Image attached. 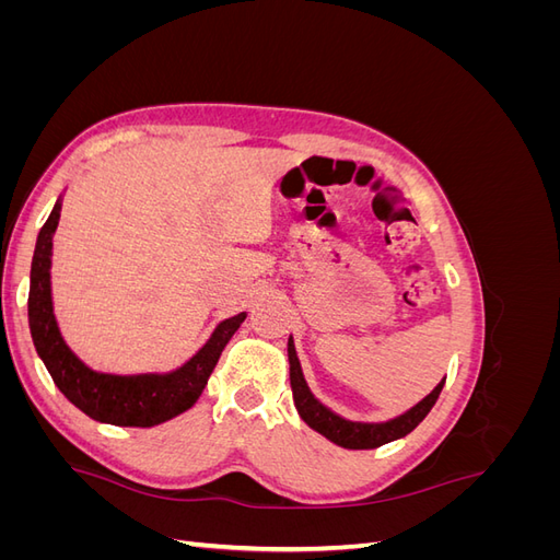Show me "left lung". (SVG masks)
<instances>
[{"label": "left lung", "instance_id": "obj_1", "mask_svg": "<svg viewBox=\"0 0 560 560\" xmlns=\"http://www.w3.org/2000/svg\"><path fill=\"white\" fill-rule=\"evenodd\" d=\"M287 358H290V383H292V393H294V406H296L301 420L306 422L308 428H313L315 432H319L322 436H327L329 442H334L336 446L354 448V451L378 448V446L395 442V439H401L411 430H416L420 425V420L432 411V406L439 399V393H442V387L446 383V378H442L428 397H422L416 406H411L409 411H404L389 420H383V422L348 420L343 416H338L336 411H331L329 406L322 404L311 393L306 378H303V369L296 358V348H294L292 336H290V341H287Z\"/></svg>", "mask_w": 560, "mask_h": 560}]
</instances>
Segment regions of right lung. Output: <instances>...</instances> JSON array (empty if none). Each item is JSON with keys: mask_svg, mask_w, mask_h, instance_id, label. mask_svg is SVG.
Segmentation results:
<instances>
[{"mask_svg": "<svg viewBox=\"0 0 560 560\" xmlns=\"http://www.w3.org/2000/svg\"><path fill=\"white\" fill-rule=\"evenodd\" d=\"M62 196L56 200L42 226L30 270L27 317L37 354L48 369L60 393L89 418L118 428H154L191 409L208 385L219 354L238 331L247 313L219 322L210 338L189 360L173 371H147V374H109L83 362L67 346L54 313L50 294V257L54 235L60 222Z\"/></svg>", "mask_w": 560, "mask_h": 560, "instance_id": "obj_1", "label": "right lung"}]
</instances>
